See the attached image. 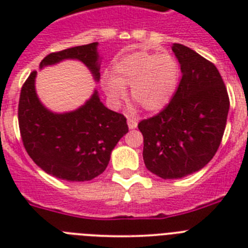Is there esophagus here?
<instances>
[{
    "instance_id": "obj_1",
    "label": "esophagus",
    "mask_w": 248,
    "mask_h": 248,
    "mask_svg": "<svg viewBox=\"0 0 248 248\" xmlns=\"http://www.w3.org/2000/svg\"><path fill=\"white\" fill-rule=\"evenodd\" d=\"M127 124H128V128H136V126H138V122H136V120H134V118H127Z\"/></svg>"
}]
</instances>
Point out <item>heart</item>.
Listing matches in <instances>:
<instances>
[{"mask_svg": "<svg viewBox=\"0 0 248 248\" xmlns=\"http://www.w3.org/2000/svg\"><path fill=\"white\" fill-rule=\"evenodd\" d=\"M179 64L167 52L136 51L114 64L113 77L103 81L109 101L120 107L127 97L126 87H131V97L145 110L157 112L172 97L179 82Z\"/></svg>", "mask_w": 248, "mask_h": 248, "instance_id": "heart-1", "label": "heart"}]
</instances>
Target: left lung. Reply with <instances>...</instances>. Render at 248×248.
<instances>
[{
    "label": "left lung",
    "mask_w": 248,
    "mask_h": 248,
    "mask_svg": "<svg viewBox=\"0 0 248 248\" xmlns=\"http://www.w3.org/2000/svg\"><path fill=\"white\" fill-rule=\"evenodd\" d=\"M181 79L172 99L155 116L140 121L145 167L162 179H180L212 159L229 112L227 87L217 68L184 45L173 44Z\"/></svg>",
    "instance_id": "8db88e82"
}]
</instances>
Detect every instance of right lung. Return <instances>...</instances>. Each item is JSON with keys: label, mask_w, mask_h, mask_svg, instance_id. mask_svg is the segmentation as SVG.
Masks as SVG:
<instances>
[{"label": "right lung", "mask_w": 248, "mask_h": 248, "mask_svg": "<svg viewBox=\"0 0 248 248\" xmlns=\"http://www.w3.org/2000/svg\"><path fill=\"white\" fill-rule=\"evenodd\" d=\"M65 59L82 62L100 78L97 42L51 52L40 68ZM33 71L20 91L17 120L25 151L38 167L58 179L87 181L104 172L110 153L128 131L126 117L108 109L97 91L73 112L52 113L46 109L36 93Z\"/></svg>", "instance_id": "add662e5"}]
</instances>
